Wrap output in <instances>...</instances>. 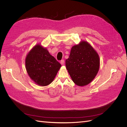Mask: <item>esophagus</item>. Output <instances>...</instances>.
Instances as JSON below:
<instances>
[{
  "label": "esophagus",
  "mask_w": 127,
  "mask_h": 127,
  "mask_svg": "<svg viewBox=\"0 0 127 127\" xmlns=\"http://www.w3.org/2000/svg\"><path fill=\"white\" fill-rule=\"evenodd\" d=\"M60 63H61L62 65H63L64 64V60H62L61 61V62H60Z\"/></svg>",
  "instance_id": "34e87169"
}]
</instances>
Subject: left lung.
<instances>
[{
    "mask_svg": "<svg viewBox=\"0 0 127 127\" xmlns=\"http://www.w3.org/2000/svg\"><path fill=\"white\" fill-rule=\"evenodd\" d=\"M65 65L73 82L82 86L89 84L96 76L99 69V57L90 44L82 41L71 48Z\"/></svg>",
    "mask_w": 127,
    "mask_h": 127,
    "instance_id": "8db88e82",
    "label": "left lung"
}]
</instances>
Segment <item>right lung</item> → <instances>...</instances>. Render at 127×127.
I'll return each mask as SVG.
<instances>
[{"mask_svg": "<svg viewBox=\"0 0 127 127\" xmlns=\"http://www.w3.org/2000/svg\"><path fill=\"white\" fill-rule=\"evenodd\" d=\"M25 64L30 78L43 86L48 85L53 81L61 67V64L40 45L35 46L29 52Z\"/></svg>", "mask_w": 127, "mask_h": 127, "instance_id": "add662e5", "label": "right lung"}]
</instances>
